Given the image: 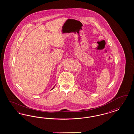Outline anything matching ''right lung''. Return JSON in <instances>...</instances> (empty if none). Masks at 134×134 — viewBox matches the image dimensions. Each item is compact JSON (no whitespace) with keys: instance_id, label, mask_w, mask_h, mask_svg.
I'll return each mask as SVG.
<instances>
[{"instance_id":"1","label":"right lung","mask_w":134,"mask_h":134,"mask_svg":"<svg viewBox=\"0 0 134 134\" xmlns=\"http://www.w3.org/2000/svg\"><path fill=\"white\" fill-rule=\"evenodd\" d=\"M55 85H54V86H53V88H52V89H51V90H52V89H53V88H54V87H55Z\"/></svg>"}]
</instances>
